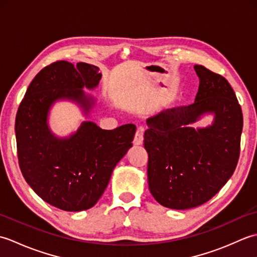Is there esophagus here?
<instances>
[{"instance_id":"34e87169","label":"esophagus","mask_w":257,"mask_h":257,"mask_svg":"<svg viewBox=\"0 0 257 257\" xmlns=\"http://www.w3.org/2000/svg\"><path fill=\"white\" fill-rule=\"evenodd\" d=\"M143 141H144V133H143V130L139 129V130H137V133H136V135H135L134 144L135 145H141V144H143Z\"/></svg>"}]
</instances>
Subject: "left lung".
<instances>
[{"instance_id": "8db88e82", "label": "left lung", "mask_w": 257, "mask_h": 257, "mask_svg": "<svg viewBox=\"0 0 257 257\" xmlns=\"http://www.w3.org/2000/svg\"><path fill=\"white\" fill-rule=\"evenodd\" d=\"M200 78L195 101L147 120L144 146L148 152V183L163 206L187 210L204 204L235 170L243 114L231 85L223 76L195 65ZM206 112L215 121L206 128L189 124Z\"/></svg>"}]
</instances>
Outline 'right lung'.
<instances>
[{
  "label": "right lung",
  "instance_id": "1",
  "mask_svg": "<svg viewBox=\"0 0 257 257\" xmlns=\"http://www.w3.org/2000/svg\"><path fill=\"white\" fill-rule=\"evenodd\" d=\"M98 67L65 61L43 68L32 80L15 119L18 158L26 182L51 205L68 212L90 209L106 190L113 168L132 148L136 125L103 130L84 121L66 139L54 136L46 123L54 101L70 99L88 113L92 98L83 88H95Z\"/></svg>",
  "mask_w": 257,
  "mask_h": 257
}]
</instances>
